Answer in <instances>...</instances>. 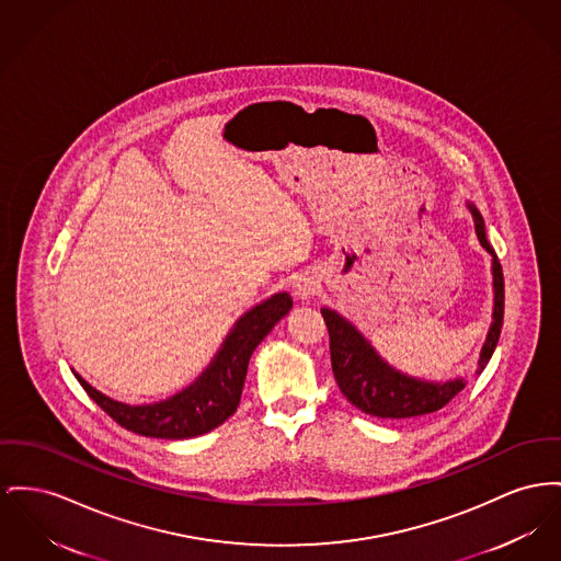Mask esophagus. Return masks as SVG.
<instances>
[{
	"mask_svg": "<svg viewBox=\"0 0 561 561\" xmlns=\"http://www.w3.org/2000/svg\"><path fill=\"white\" fill-rule=\"evenodd\" d=\"M293 290H295V297H297L300 302H307V300H311V298L318 295L320 282H318V277H316L313 273H302L297 282H295Z\"/></svg>",
	"mask_w": 561,
	"mask_h": 561,
	"instance_id": "1",
	"label": "esophagus"
}]
</instances>
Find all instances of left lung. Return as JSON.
<instances>
[{"label":"left lung","instance_id":"obj_1","mask_svg":"<svg viewBox=\"0 0 561 561\" xmlns=\"http://www.w3.org/2000/svg\"><path fill=\"white\" fill-rule=\"evenodd\" d=\"M466 205L474 220L479 243L492 256V277H494L492 279V286H494L492 327L488 330V336L479 356V366H477V373H481L490 363L500 339V329L504 320V275H502V264L497 261L494 248L488 239L481 211L472 203H466ZM322 316L329 329L330 360H332V373L339 383V390L364 413L375 417H390V420L420 417L443 409L454 396L463 390L466 386L463 377H456L449 381H426V379L400 373L392 364L386 363L363 332L356 329L347 318H343L339 311L322 307Z\"/></svg>","mask_w":561,"mask_h":561}]
</instances>
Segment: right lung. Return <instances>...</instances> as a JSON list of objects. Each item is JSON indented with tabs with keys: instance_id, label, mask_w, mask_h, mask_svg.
Wrapping results in <instances>:
<instances>
[{
	"instance_id": "add662e5",
	"label": "right lung",
	"mask_w": 561,
	"mask_h": 561,
	"mask_svg": "<svg viewBox=\"0 0 561 561\" xmlns=\"http://www.w3.org/2000/svg\"><path fill=\"white\" fill-rule=\"evenodd\" d=\"M293 309L288 293H277L245 311L197 379L178 394L152 404H127L101 394L78 373L76 379L123 428L152 438H191L225 424L239 407L248 363L259 343Z\"/></svg>"
}]
</instances>
